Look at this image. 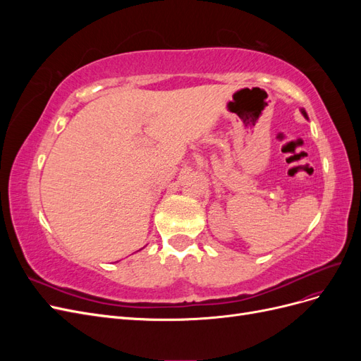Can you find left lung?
<instances>
[{
	"mask_svg": "<svg viewBox=\"0 0 361 361\" xmlns=\"http://www.w3.org/2000/svg\"><path fill=\"white\" fill-rule=\"evenodd\" d=\"M301 113H302V116H304L305 118H309V117H307V113H305V110H301Z\"/></svg>",
	"mask_w": 361,
	"mask_h": 361,
	"instance_id": "1",
	"label": "left lung"
}]
</instances>
